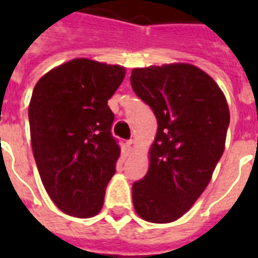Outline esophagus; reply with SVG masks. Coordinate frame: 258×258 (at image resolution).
I'll return each instance as SVG.
<instances>
[{"label": "esophagus", "instance_id": "esophagus-1", "mask_svg": "<svg viewBox=\"0 0 258 258\" xmlns=\"http://www.w3.org/2000/svg\"><path fill=\"white\" fill-rule=\"evenodd\" d=\"M134 140H128L127 142H125V146H127V149H128V152H131L133 149H134Z\"/></svg>", "mask_w": 258, "mask_h": 258}]
</instances>
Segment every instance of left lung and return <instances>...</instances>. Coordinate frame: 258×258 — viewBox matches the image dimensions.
Masks as SVG:
<instances>
[{
    "label": "left lung",
    "instance_id": "left-lung-1",
    "mask_svg": "<svg viewBox=\"0 0 258 258\" xmlns=\"http://www.w3.org/2000/svg\"><path fill=\"white\" fill-rule=\"evenodd\" d=\"M131 87L157 120L151 164L133 184V202L149 222L175 221L210 182L221 159L229 109L209 74L192 64L134 69Z\"/></svg>",
    "mask_w": 258,
    "mask_h": 258
}]
</instances>
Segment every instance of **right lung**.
I'll return each instance as SVG.
<instances>
[{"instance_id": "right-lung-1", "label": "right lung", "mask_w": 258, "mask_h": 258, "mask_svg": "<svg viewBox=\"0 0 258 258\" xmlns=\"http://www.w3.org/2000/svg\"><path fill=\"white\" fill-rule=\"evenodd\" d=\"M125 69L74 59L38 80L29 106L31 146L45 190L69 216L87 218L103 206L120 146L107 101Z\"/></svg>"}]
</instances>
